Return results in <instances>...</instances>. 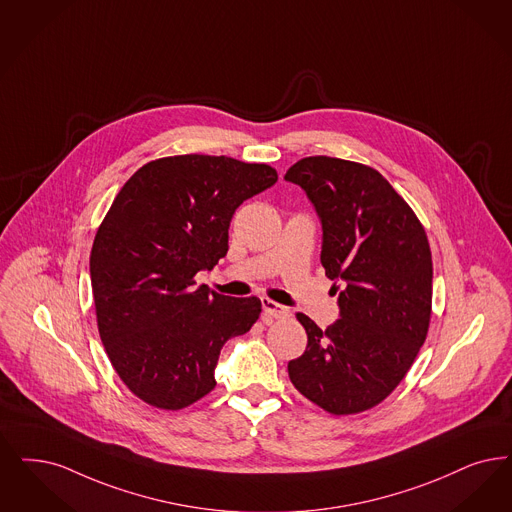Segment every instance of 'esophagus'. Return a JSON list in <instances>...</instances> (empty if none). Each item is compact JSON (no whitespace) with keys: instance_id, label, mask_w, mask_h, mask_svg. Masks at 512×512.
<instances>
[{"instance_id":"esophagus-1","label":"esophagus","mask_w":512,"mask_h":512,"mask_svg":"<svg viewBox=\"0 0 512 512\" xmlns=\"http://www.w3.org/2000/svg\"><path fill=\"white\" fill-rule=\"evenodd\" d=\"M261 305H263V322H266V324H270L274 320H284L289 316V308L282 307V305H278V303H274L266 297L261 299Z\"/></svg>"}]
</instances>
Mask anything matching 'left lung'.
<instances>
[{
  "mask_svg": "<svg viewBox=\"0 0 512 512\" xmlns=\"http://www.w3.org/2000/svg\"><path fill=\"white\" fill-rule=\"evenodd\" d=\"M286 179L307 192L320 215L326 276L345 282L333 326L320 329L297 312L308 345L287 364L289 379L331 415L368 411L400 385L429 333L427 232L369 165L308 156L287 169Z\"/></svg>",
  "mask_w": 512,
  "mask_h": 512,
  "instance_id": "obj_1",
  "label": "left lung"
}]
</instances>
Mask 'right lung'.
<instances>
[{
    "label": "right lung",
    "mask_w": 512,
    "mask_h": 512,
    "mask_svg": "<svg viewBox=\"0 0 512 512\" xmlns=\"http://www.w3.org/2000/svg\"><path fill=\"white\" fill-rule=\"evenodd\" d=\"M276 181L270 165L183 154L144 164L114 198L91 286L110 364L144 404L177 411L204 398L223 345L257 322V297L194 287V276L225 257L238 205Z\"/></svg>",
    "instance_id": "1"
}]
</instances>
